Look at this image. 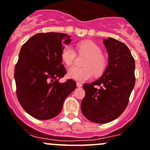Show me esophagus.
I'll return each instance as SVG.
<instances>
[{"label": "esophagus", "instance_id": "34e87169", "mask_svg": "<svg viewBox=\"0 0 150 150\" xmlns=\"http://www.w3.org/2000/svg\"><path fill=\"white\" fill-rule=\"evenodd\" d=\"M77 86L78 87H81L82 86V83H80V82H77Z\"/></svg>", "mask_w": 150, "mask_h": 150}]
</instances>
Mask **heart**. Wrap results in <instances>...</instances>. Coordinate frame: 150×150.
Instances as JSON below:
<instances>
[{"label": "heart", "instance_id": "obj_1", "mask_svg": "<svg viewBox=\"0 0 150 150\" xmlns=\"http://www.w3.org/2000/svg\"><path fill=\"white\" fill-rule=\"evenodd\" d=\"M78 50L80 53H85L88 57L83 62V67L74 66L68 71V76L75 81H83L92 77L93 74L100 75L104 72L107 66V60L101 54V49L95 43L86 41L78 44ZM75 51L71 46H67L62 52V59L67 66L73 63Z\"/></svg>", "mask_w": 150, "mask_h": 150}]
</instances>
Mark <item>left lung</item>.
I'll return each mask as SVG.
<instances>
[{"label":"left lung","mask_w":150,"mask_h":150,"mask_svg":"<svg viewBox=\"0 0 150 150\" xmlns=\"http://www.w3.org/2000/svg\"><path fill=\"white\" fill-rule=\"evenodd\" d=\"M103 43L108 63L99 79L83 84L86 95L81 105L84 117L99 124L113 121L122 114L136 82L135 60L126 45L110 37Z\"/></svg>","instance_id":"1"}]
</instances>
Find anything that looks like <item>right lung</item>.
<instances>
[{"label":"right lung","instance_id":"obj_1","mask_svg":"<svg viewBox=\"0 0 150 150\" xmlns=\"http://www.w3.org/2000/svg\"><path fill=\"white\" fill-rule=\"evenodd\" d=\"M70 42V36L66 33H40L20 49L14 68L17 99L28 114L37 120L56 117L65 99L76 88L72 79L59 82L67 73L62 52Z\"/></svg>","mask_w":150,"mask_h":150}]
</instances>
